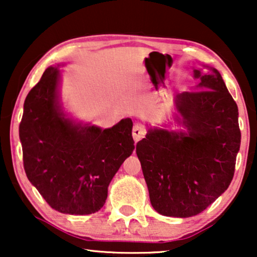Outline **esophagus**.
<instances>
[{
	"instance_id": "34e87169",
	"label": "esophagus",
	"mask_w": 257,
	"mask_h": 257,
	"mask_svg": "<svg viewBox=\"0 0 257 257\" xmlns=\"http://www.w3.org/2000/svg\"><path fill=\"white\" fill-rule=\"evenodd\" d=\"M146 135V130L140 124H137L135 125V127L132 130V136H133V139H135L136 143H138L140 139L144 138Z\"/></svg>"
}]
</instances>
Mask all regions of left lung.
I'll use <instances>...</instances> for the list:
<instances>
[{
  "label": "left lung",
  "mask_w": 257,
  "mask_h": 257,
  "mask_svg": "<svg viewBox=\"0 0 257 257\" xmlns=\"http://www.w3.org/2000/svg\"><path fill=\"white\" fill-rule=\"evenodd\" d=\"M193 70L195 89L177 94L174 119L184 130L150 127L137 156L152 207L165 216L198 215L230 185L241 144L238 110L220 72Z\"/></svg>",
  "instance_id": "left-lung-1"
}]
</instances>
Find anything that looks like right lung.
<instances>
[{"instance_id": "add662e5", "label": "right lung", "mask_w": 257, "mask_h": 257, "mask_svg": "<svg viewBox=\"0 0 257 257\" xmlns=\"http://www.w3.org/2000/svg\"><path fill=\"white\" fill-rule=\"evenodd\" d=\"M58 66H49L24 100V171L51 208L87 215L104 206L112 178L135 150L133 124L125 118L103 130L69 117L59 97Z\"/></svg>"}]
</instances>
